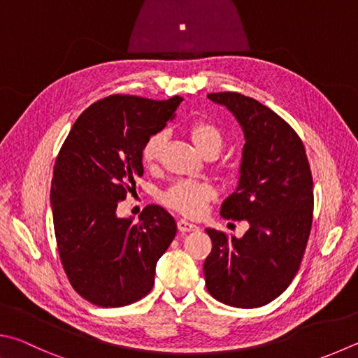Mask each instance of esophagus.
I'll use <instances>...</instances> for the list:
<instances>
[{"label": "esophagus", "instance_id": "34e87169", "mask_svg": "<svg viewBox=\"0 0 358 358\" xmlns=\"http://www.w3.org/2000/svg\"><path fill=\"white\" fill-rule=\"evenodd\" d=\"M177 225H178V230L181 231V233H189V231H196L199 227L196 225V224H192V222H189V220H186V219H180L178 222H177Z\"/></svg>", "mask_w": 358, "mask_h": 358}]
</instances>
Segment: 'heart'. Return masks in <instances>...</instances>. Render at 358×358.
Returning <instances> with one entry per match:
<instances>
[{
    "instance_id": "heart-1",
    "label": "heart",
    "mask_w": 358,
    "mask_h": 358,
    "mask_svg": "<svg viewBox=\"0 0 358 358\" xmlns=\"http://www.w3.org/2000/svg\"><path fill=\"white\" fill-rule=\"evenodd\" d=\"M187 133H189L191 139L201 153L208 152H217L222 147V133L220 129L214 125L213 122L199 119L194 120L189 127H187ZM167 144V133L166 131H157L153 133L150 138L145 141L144 147H142V162L145 167H155L161 159V155L164 152V147ZM217 191L211 183L206 181H194V180H180L167 187V189L161 194V201L166 206L172 208V210L178 211L185 216L197 217L205 211L206 205L211 200L216 199Z\"/></svg>"
}]
</instances>
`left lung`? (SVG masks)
<instances>
[{
	"instance_id": "1",
	"label": "left lung",
	"mask_w": 358,
	"mask_h": 358,
	"mask_svg": "<svg viewBox=\"0 0 358 358\" xmlns=\"http://www.w3.org/2000/svg\"><path fill=\"white\" fill-rule=\"evenodd\" d=\"M208 99L236 117L245 139L239 183L220 216L250 227L239 239L206 229V289L230 307H263L289 287L307 247L315 203L307 153L294 129L259 101L236 92Z\"/></svg>"
}]
</instances>
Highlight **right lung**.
Returning <instances> with one entry per match:
<instances>
[{
    "label": "right lung",
    "mask_w": 358,
    "mask_h": 358,
    "mask_svg": "<svg viewBox=\"0 0 358 358\" xmlns=\"http://www.w3.org/2000/svg\"><path fill=\"white\" fill-rule=\"evenodd\" d=\"M181 101L106 96L78 117L57 155L50 194L57 252L70 285L90 303L123 307L153 288L158 259L177 235L175 219L158 205L145 206L138 224L115 210L144 173L145 141Z\"/></svg>",
    "instance_id": "obj_1"
}]
</instances>
